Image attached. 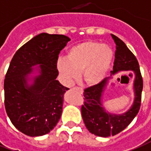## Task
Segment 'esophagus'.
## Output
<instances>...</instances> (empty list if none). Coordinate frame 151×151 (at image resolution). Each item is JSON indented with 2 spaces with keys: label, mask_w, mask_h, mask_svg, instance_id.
<instances>
[{
  "label": "esophagus",
  "mask_w": 151,
  "mask_h": 151,
  "mask_svg": "<svg viewBox=\"0 0 151 151\" xmlns=\"http://www.w3.org/2000/svg\"><path fill=\"white\" fill-rule=\"evenodd\" d=\"M73 90H76L78 91L79 93L83 94V88H81V87H78V86H75V87H73Z\"/></svg>",
  "instance_id": "1"
}]
</instances>
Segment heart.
Masks as SVG:
<instances>
[{"instance_id": "1", "label": "heart", "mask_w": 151, "mask_h": 151, "mask_svg": "<svg viewBox=\"0 0 151 151\" xmlns=\"http://www.w3.org/2000/svg\"><path fill=\"white\" fill-rule=\"evenodd\" d=\"M112 59L113 50L108 45L86 41L71 46L67 57L58 60L56 67L66 85H71L81 73L84 83L93 86L105 79Z\"/></svg>"}]
</instances>
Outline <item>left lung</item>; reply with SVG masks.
<instances>
[{
	"label": "left lung",
	"instance_id": "1",
	"mask_svg": "<svg viewBox=\"0 0 151 151\" xmlns=\"http://www.w3.org/2000/svg\"><path fill=\"white\" fill-rule=\"evenodd\" d=\"M112 37L116 44V51L111 77L84 90V105L81 109L83 122L87 130L102 137L118 134L130 124L139 112L143 88V81L137 58L122 40L113 34ZM128 70L133 71L135 74L134 103L126 112L119 115L111 114L105 109L102 104L104 92L112 76L120 71Z\"/></svg>",
	"mask_w": 151,
	"mask_h": 151
}]
</instances>
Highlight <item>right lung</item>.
<instances>
[{
	"label": "right lung",
	"mask_w": 151,
	"mask_h": 151,
	"mask_svg": "<svg viewBox=\"0 0 151 151\" xmlns=\"http://www.w3.org/2000/svg\"><path fill=\"white\" fill-rule=\"evenodd\" d=\"M69 41L67 36L40 33L11 60L4 82L5 107L11 123L24 134H47L60 119L68 88L56 80V65Z\"/></svg>",
	"instance_id": "1"
}]
</instances>
